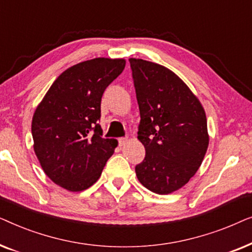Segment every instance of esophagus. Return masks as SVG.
<instances>
[{"instance_id":"1","label":"esophagus","mask_w":252,"mask_h":252,"mask_svg":"<svg viewBox=\"0 0 252 252\" xmlns=\"http://www.w3.org/2000/svg\"><path fill=\"white\" fill-rule=\"evenodd\" d=\"M126 141H127L126 137H120V139H118V143H119V146H120V147L124 146V144L126 143Z\"/></svg>"}]
</instances>
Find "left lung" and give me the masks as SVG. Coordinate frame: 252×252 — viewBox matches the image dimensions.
<instances>
[{
    "mask_svg": "<svg viewBox=\"0 0 252 252\" xmlns=\"http://www.w3.org/2000/svg\"><path fill=\"white\" fill-rule=\"evenodd\" d=\"M140 110L137 139L146 157L135 166L139 181L159 195L185 186L209 146L204 109L187 85L165 66L129 58Z\"/></svg>",
    "mask_w": 252,
    "mask_h": 252,
    "instance_id": "left-lung-1",
    "label": "left lung"
}]
</instances>
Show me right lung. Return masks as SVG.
I'll list each match as a JSON object with an SVG mask.
<instances>
[{"mask_svg":"<svg viewBox=\"0 0 252 252\" xmlns=\"http://www.w3.org/2000/svg\"><path fill=\"white\" fill-rule=\"evenodd\" d=\"M124 60L94 58L65 70L34 112V151L44 173L70 191L101 177L117 140L103 139L98 120L106 87L125 68Z\"/></svg>","mask_w":252,"mask_h":252,"instance_id":"right-lung-1","label":"right lung"}]
</instances>
